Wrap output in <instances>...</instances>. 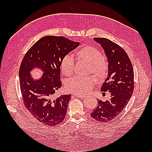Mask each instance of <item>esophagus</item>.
<instances>
[{
  "instance_id": "obj_1",
  "label": "esophagus",
  "mask_w": 152,
  "mask_h": 152,
  "mask_svg": "<svg viewBox=\"0 0 152 152\" xmlns=\"http://www.w3.org/2000/svg\"><path fill=\"white\" fill-rule=\"evenodd\" d=\"M74 96H76V97H78V98H80V99H83L86 97V96L84 95H74Z\"/></svg>"
}]
</instances>
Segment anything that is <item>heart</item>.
<instances>
[{
	"label": "heart",
	"instance_id": "heart-1",
	"mask_svg": "<svg viewBox=\"0 0 152 152\" xmlns=\"http://www.w3.org/2000/svg\"><path fill=\"white\" fill-rule=\"evenodd\" d=\"M75 56L80 62L88 64V72L92 73L98 81H102L106 78L108 72V64L99 50L91 46H84L77 51ZM74 66V61L69 56L64 57L61 61L60 69L64 76L72 75ZM94 77L92 76L74 77L67 80L65 88L69 92L76 95H86L91 91L94 86L96 82Z\"/></svg>",
	"mask_w": 152,
	"mask_h": 152
}]
</instances>
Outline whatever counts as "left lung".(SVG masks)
<instances>
[{
    "label": "left lung",
    "mask_w": 152,
    "mask_h": 152,
    "mask_svg": "<svg viewBox=\"0 0 152 152\" xmlns=\"http://www.w3.org/2000/svg\"><path fill=\"white\" fill-rule=\"evenodd\" d=\"M104 50L108 61V74L101 91H108L110 100H98L96 108L90 114L101 123H107L120 114L134 91V70L127 53L119 45L105 38H94Z\"/></svg>",
    "instance_id": "8db88e82"
}]
</instances>
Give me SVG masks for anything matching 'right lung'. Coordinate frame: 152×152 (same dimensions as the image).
<instances>
[{
	"mask_svg": "<svg viewBox=\"0 0 152 152\" xmlns=\"http://www.w3.org/2000/svg\"><path fill=\"white\" fill-rule=\"evenodd\" d=\"M79 45L63 37L46 36L27 51L21 61L19 75L23 102L27 110L44 125H57L66 117L71 95L56 99L53 95L62 85L61 60ZM34 67L44 71L40 80H34L30 75Z\"/></svg>",
	"mask_w": 152,
	"mask_h": 152,
	"instance_id": "obj_1",
	"label": "right lung"
}]
</instances>
